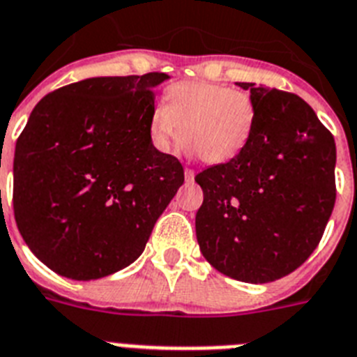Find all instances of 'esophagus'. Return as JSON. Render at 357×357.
<instances>
[{
  "instance_id": "34e87169",
  "label": "esophagus",
  "mask_w": 357,
  "mask_h": 357,
  "mask_svg": "<svg viewBox=\"0 0 357 357\" xmlns=\"http://www.w3.org/2000/svg\"><path fill=\"white\" fill-rule=\"evenodd\" d=\"M194 176H196V174H194L192 169H185V179H187L188 183H190V181H194Z\"/></svg>"
}]
</instances>
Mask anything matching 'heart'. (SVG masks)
Here are the masks:
<instances>
[{"instance_id":"heart-1","label":"heart","mask_w":357,"mask_h":357,"mask_svg":"<svg viewBox=\"0 0 357 357\" xmlns=\"http://www.w3.org/2000/svg\"><path fill=\"white\" fill-rule=\"evenodd\" d=\"M256 116L252 96L241 89L179 82L167 89L165 105L152 110L149 136L161 152H170L185 137V149L205 163H229L252 139Z\"/></svg>"}]
</instances>
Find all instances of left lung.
I'll list each match as a JSON object with an SVG mask.
<instances>
[{
  "instance_id": "8db88e82",
  "label": "left lung",
  "mask_w": 357,
  "mask_h": 357,
  "mask_svg": "<svg viewBox=\"0 0 357 357\" xmlns=\"http://www.w3.org/2000/svg\"><path fill=\"white\" fill-rule=\"evenodd\" d=\"M256 103L250 143L236 160L196 176V236L215 271L271 283L316 250L336 203V143L292 92L238 83Z\"/></svg>"
}]
</instances>
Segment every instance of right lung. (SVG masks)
Listing matches in <instances>:
<instances>
[{"label": "right lung", "instance_id": "add662e5", "mask_svg": "<svg viewBox=\"0 0 357 357\" xmlns=\"http://www.w3.org/2000/svg\"><path fill=\"white\" fill-rule=\"evenodd\" d=\"M163 72L89 77L36 105L14 152V218L56 274L100 280L145 250L185 172L152 145Z\"/></svg>", "mask_w": 357, "mask_h": 357}]
</instances>
